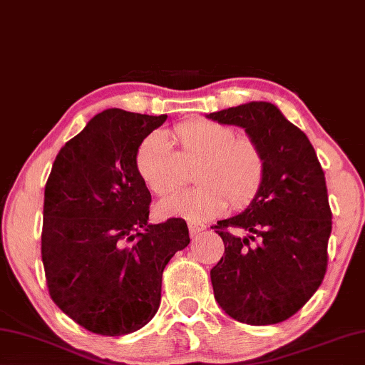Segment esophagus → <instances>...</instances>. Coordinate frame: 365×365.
Returning a JSON list of instances; mask_svg holds the SVG:
<instances>
[{
    "label": "esophagus",
    "mask_w": 365,
    "mask_h": 365,
    "mask_svg": "<svg viewBox=\"0 0 365 365\" xmlns=\"http://www.w3.org/2000/svg\"><path fill=\"white\" fill-rule=\"evenodd\" d=\"M206 229V225L198 224V222H188V230H190V237H198L203 230Z\"/></svg>",
    "instance_id": "1"
}]
</instances>
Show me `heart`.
I'll list each match as a JSON object with an SVG mask.
<instances>
[{"mask_svg":"<svg viewBox=\"0 0 365 365\" xmlns=\"http://www.w3.org/2000/svg\"><path fill=\"white\" fill-rule=\"evenodd\" d=\"M173 136L180 144L175 151L165 133L146 136L136 153V170L154 195L167 196L187 180V169H195L198 187L170 196L159 205L165 217H183L201 222L224 211L250 203L262 187L266 160L257 141L235 136L229 126L196 118L178 123Z\"/></svg>","mask_w":365,"mask_h":365,"instance_id":"b5f03b06","label":"heart"}]
</instances>
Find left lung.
Listing matches in <instances>:
<instances>
[{"label":"left lung","mask_w":365,"mask_h":365,"mask_svg":"<svg viewBox=\"0 0 365 365\" xmlns=\"http://www.w3.org/2000/svg\"><path fill=\"white\" fill-rule=\"evenodd\" d=\"M207 118L244 128L266 160L247 210L212 225L224 242V257L211 269L214 297L237 322L274 325L302 309L327 273L331 210L325 172L305 133L273 103L248 102Z\"/></svg>","instance_id":"obj_1"}]
</instances>
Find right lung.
Here are the masks:
<instances>
[{"label":"right lung","instance_id":"1","mask_svg":"<svg viewBox=\"0 0 365 365\" xmlns=\"http://www.w3.org/2000/svg\"><path fill=\"white\" fill-rule=\"evenodd\" d=\"M165 120L103 110L60 149L45 185L50 297L92 333L121 336L146 325L165 264L190 244L183 219L148 222L151 193L136 170L138 148Z\"/></svg>","mask_w":365,"mask_h":365}]
</instances>
